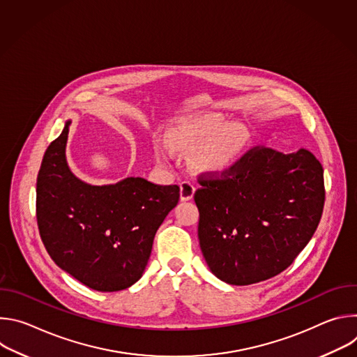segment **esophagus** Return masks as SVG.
Segmentation results:
<instances>
[{
    "instance_id": "esophagus-1",
    "label": "esophagus",
    "mask_w": 357,
    "mask_h": 357,
    "mask_svg": "<svg viewBox=\"0 0 357 357\" xmlns=\"http://www.w3.org/2000/svg\"><path fill=\"white\" fill-rule=\"evenodd\" d=\"M195 185L189 181H183L181 182V200H190L195 195Z\"/></svg>"
}]
</instances>
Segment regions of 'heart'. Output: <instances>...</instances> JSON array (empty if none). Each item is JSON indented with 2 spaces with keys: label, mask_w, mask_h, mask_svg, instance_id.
I'll return each mask as SVG.
<instances>
[{
  "label": "heart",
  "mask_w": 357,
  "mask_h": 357,
  "mask_svg": "<svg viewBox=\"0 0 357 357\" xmlns=\"http://www.w3.org/2000/svg\"><path fill=\"white\" fill-rule=\"evenodd\" d=\"M169 145L181 152L197 149L195 164L209 175H225L241 160L247 148L245 132L230 126L218 114H202L182 119L169 130ZM155 157L162 164L171 161V152L161 141L155 142Z\"/></svg>",
  "instance_id": "obj_1"
}]
</instances>
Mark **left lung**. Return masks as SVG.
<instances>
[{"label":"left lung","instance_id":"8db88e82","mask_svg":"<svg viewBox=\"0 0 357 357\" xmlns=\"http://www.w3.org/2000/svg\"><path fill=\"white\" fill-rule=\"evenodd\" d=\"M197 237L211 271L231 285L288 268L312 238L325 203L324 168L308 149L256 146L222 179L199 176Z\"/></svg>","mask_w":357,"mask_h":357}]
</instances>
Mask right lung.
<instances>
[{
  "instance_id": "right-lung-1",
  "label": "right lung",
  "mask_w": 357,
  "mask_h": 357,
  "mask_svg": "<svg viewBox=\"0 0 357 357\" xmlns=\"http://www.w3.org/2000/svg\"><path fill=\"white\" fill-rule=\"evenodd\" d=\"M70 123L47 146L38 174L39 234L73 278L96 291H121L142 277L155 233L178 205L179 186L139 176L101 186L83 182L66 160Z\"/></svg>"
}]
</instances>
